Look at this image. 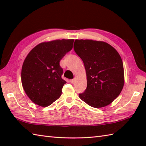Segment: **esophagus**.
<instances>
[{"label": "esophagus", "instance_id": "1", "mask_svg": "<svg viewBox=\"0 0 146 146\" xmlns=\"http://www.w3.org/2000/svg\"><path fill=\"white\" fill-rule=\"evenodd\" d=\"M70 83H74V82H75V79H72V80H70Z\"/></svg>", "mask_w": 146, "mask_h": 146}]
</instances>
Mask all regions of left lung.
Returning a JSON list of instances; mask_svg holds the SVG:
<instances>
[{"label": "left lung", "mask_w": 146, "mask_h": 146, "mask_svg": "<svg viewBox=\"0 0 146 146\" xmlns=\"http://www.w3.org/2000/svg\"><path fill=\"white\" fill-rule=\"evenodd\" d=\"M74 50L85 68L87 86L79 97L90 106L101 108L112 102L124 85L122 58L116 49L103 41L76 39Z\"/></svg>", "instance_id": "8db88e82"}]
</instances>
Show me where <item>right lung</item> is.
<instances>
[{
  "mask_svg": "<svg viewBox=\"0 0 146 146\" xmlns=\"http://www.w3.org/2000/svg\"><path fill=\"white\" fill-rule=\"evenodd\" d=\"M74 39H58L35 46L24 60L21 81L26 95L34 103L48 107L60 97L66 83L61 76L60 61L73 48Z\"/></svg>",
  "mask_w": 146,
  "mask_h": 146,
  "instance_id": "1",
  "label": "right lung"
}]
</instances>
